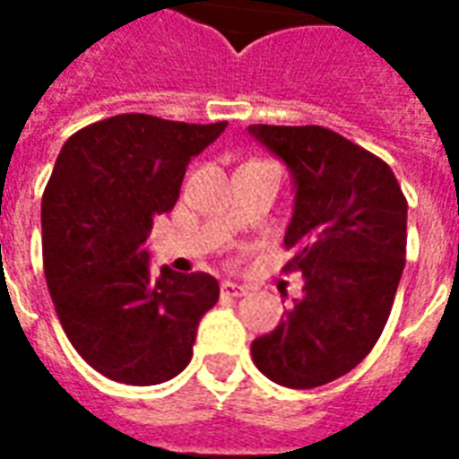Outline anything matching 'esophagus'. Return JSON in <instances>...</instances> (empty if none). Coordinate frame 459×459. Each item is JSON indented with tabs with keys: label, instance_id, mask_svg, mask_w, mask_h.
<instances>
[{
	"label": "esophagus",
	"instance_id": "obj_1",
	"mask_svg": "<svg viewBox=\"0 0 459 459\" xmlns=\"http://www.w3.org/2000/svg\"><path fill=\"white\" fill-rule=\"evenodd\" d=\"M221 292H223V295H229V298H243L248 290L243 288V285H238V282H230V280H226V282H221Z\"/></svg>",
	"mask_w": 459,
	"mask_h": 459
}]
</instances>
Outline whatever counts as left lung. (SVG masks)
<instances>
[{
    "label": "left lung",
    "mask_w": 459,
    "mask_h": 459,
    "mask_svg": "<svg viewBox=\"0 0 459 459\" xmlns=\"http://www.w3.org/2000/svg\"><path fill=\"white\" fill-rule=\"evenodd\" d=\"M295 177L285 273L305 275L302 298L278 329L253 342L270 381L317 388L361 364L381 337L405 265L408 201L391 167L319 125H250Z\"/></svg>",
    "instance_id": "1"
}]
</instances>
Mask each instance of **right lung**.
Returning <instances> with one entry per match:
<instances>
[{"instance_id": "right-lung-1", "label": "right lung", "mask_w": 459, "mask_h": 459, "mask_svg": "<svg viewBox=\"0 0 459 459\" xmlns=\"http://www.w3.org/2000/svg\"><path fill=\"white\" fill-rule=\"evenodd\" d=\"M229 122L125 113L68 137L41 199L44 273L56 315L95 371L130 385L181 374L199 319L219 302L209 273L150 270L152 221L174 209L194 154Z\"/></svg>"}]
</instances>
